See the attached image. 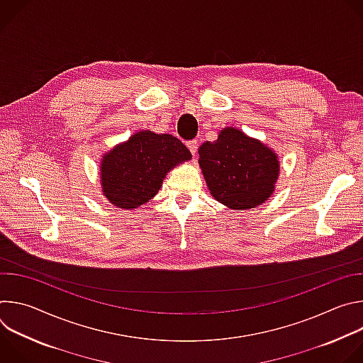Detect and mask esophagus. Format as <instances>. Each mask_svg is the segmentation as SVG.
<instances>
[{"mask_svg": "<svg viewBox=\"0 0 363 363\" xmlns=\"http://www.w3.org/2000/svg\"><path fill=\"white\" fill-rule=\"evenodd\" d=\"M186 146H188L189 152H191L192 155H195V152H196V149H198V140H196V139L188 140V142H186Z\"/></svg>", "mask_w": 363, "mask_h": 363, "instance_id": "34e87169", "label": "esophagus"}]
</instances>
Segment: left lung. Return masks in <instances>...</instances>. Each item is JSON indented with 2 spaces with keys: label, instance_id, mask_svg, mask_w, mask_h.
<instances>
[{
  "label": "left lung",
  "instance_id": "8db88e82",
  "mask_svg": "<svg viewBox=\"0 0 363 363\" xmlns=\"http://www.w3.org/2000/svg\"><path fill=\"white\" fill-rule=\"evenodd\" d=\"M198 153L206 186L228 208H255L272 196L280 164L277 153L258 139L224 128L216 142H203Z\"/></svg>",
  "mask_w": 363,
  "mask_h": 363
}]
</instances>
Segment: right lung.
I'll list each match as a JSON object with an SVG mask.
<instances>
[{
  "instance_id": "right-lung-1",
  "label": "right lung",
  "mask_w": 363,
  "mask_h": 363,
  "mask_svg": "<svg viewBox=\"0 0 363 363\" xmlns=\"http://www.w3.org/2000/svg\"><path fill=\"white\" fill-rule=\"evenodd\" d=\"M191 158L178 138L140 130L101 157V192L118 208H138L158 194L174 167Z\"/></svg>"
}]
</instances>
